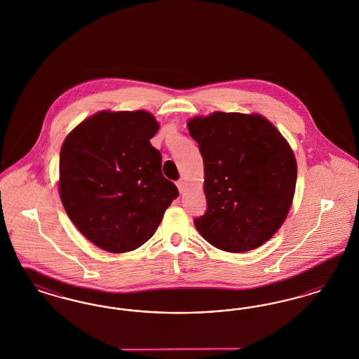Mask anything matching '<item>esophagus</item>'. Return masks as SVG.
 Returning <instances> with one entry per match:
<instances>
[{"mask_svg": "<svg viewBox=\"0 0 359 359\" xmlns=\"http://www.w3.org/2000/svg\"><path fill=\"white\" fill-rule=\"evenodd\" d=\"M176 186H177V188H179V191H180V192H183V191H184V182H183L182 179L176 182Z\"/></svg>", "mask_w": 359, "mask_h": 359, "instance_id": "1", "label": "esophagus"}]
</instances>
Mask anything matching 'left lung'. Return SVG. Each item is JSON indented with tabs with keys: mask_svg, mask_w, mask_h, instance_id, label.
Instances as JSON below:
<instances>
[{
	"mask_svg": "<svg viewBox=\"0 0 359 359\" xmlns=\"http://www.w3.org/2000/svg\"><path fill=\"white\" fill-rule=\"evenodd\" d=\"M205 164L207 210L194 223L230 253L264 245L285 221L297 167L287 140L258 114L215 111L188 121Z\"/></svg>",
	"mask_w": 359,
	"mask_h": 359,
	"instance_id": "8db88e82",
	"label": "left lung"
}]
</instances>
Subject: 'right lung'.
Wrapping results in <instances>:
<instances>
[{
	"instance_id": "right-lung-1",
	"label": "right lung",
	"mask_w": 359,
	"mask_h": 359,
	"mask_svg": "<svg viewBox=\"0 0 359 359\" xmlns=\"http://www.w3.org/2000/svg\"><path fill=\"white\" fill-rule=\"evenodd\" d=\"M157 130L148 111H101L79 123L62 145V203L76 229L106 252L144 245L179 196L161 173V154L149 142Z\"/></svg>"
}]
</instances>
